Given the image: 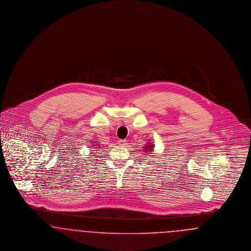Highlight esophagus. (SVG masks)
Here are the masks:
<instances>
[{
	"label": "esophagus",
	"mask_w": 251,
	"mask_h": 251,
	"mask_svg": "<svg viewBox=\"0 0 251 251\" xmlns=\"http://www.w3.org/2000/svg\"><path fill=\"white\" fill-rule=\"evenodd\" d=\"M118 142H119L121 146H123V147H126L128 145V142L126 141V140H120Z\"/></svg>",
	"instance_id": "esophagus-1"
}]
</instances>
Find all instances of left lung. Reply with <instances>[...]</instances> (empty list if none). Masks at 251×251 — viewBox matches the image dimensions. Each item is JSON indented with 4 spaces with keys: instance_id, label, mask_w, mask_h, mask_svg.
<instances>
[{
    "instance_id": "obj_1",
    "label": "left lung",
    "mask_w": 251,
    "mask_h": 251,
    "mask_svg": "<svg viewBox=\"0 0 251 251\" xmlns=\"http://www.w3.org/2000/svg\"><path fill=\"white\" fill-rule=\"evenodd\" d=\"M153 142H149V143H147L143 148V151H144V153H148L149 152H153Z\"/></svg>"
}]
</instances>
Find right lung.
<instances>
[{
    "instance_id": "right-lung-1",
    "label": "right lung",
    "mask_w": 251,
    "mask_h": 251,
    "mask_svg": "<svg viewBox=\"0 0 251 251\" xmlns=\"http://www.w3.org/2000/svg\"><path fill=\"white\" fill-rule=\"evenodd\" d=\"M95 146H99L98 144H94V146H92V147H95ZM97 148H99V147H97Z\"/></svg>"
}]
</instances>
